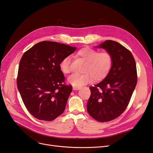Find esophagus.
Wrapping results in <instances>:
<instances>
[{
  "instance_id": "obj_1",
  "label": "esophagus",
  "mask_w": 153,
  "mask_h": 153,
  "mask_svg": "<svg viewBox=\"0 0 153 153\" xmlns=\"http://www.w3.org/2000/svg\"><path fill=\"white\" fill-rule=\"evenodd\" d=\"M81 89L80 87H76V86H73V90H79Z\"/></svg>"
}]
</instances>
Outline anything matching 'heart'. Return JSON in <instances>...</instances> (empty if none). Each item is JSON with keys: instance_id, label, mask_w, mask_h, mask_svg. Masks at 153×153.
Returning <instances> with one entry per match:
<instances>
[{"instance_id": "obj_1", "label": "heart", "mask_w": 153, "mask_h": 153, "mask_svg": "<svg viewBox=\"0 0 153 153\" xmlns=\"http://www.w3.org/2000/svg\"><path fill=\"white\" fill-rule=\"evenodd\" d=\"M78 57L87 62L84 72L85 74H73L68 78L69 84L76 87L84 86L93 80L100 81L103 80L109 73L112 64V58L107 52H99L90 48H84L76 53ZM71 58L70 56L64 57L59 63V68L64 74H69L71 71Z\"/></svg>"}]
</instances>
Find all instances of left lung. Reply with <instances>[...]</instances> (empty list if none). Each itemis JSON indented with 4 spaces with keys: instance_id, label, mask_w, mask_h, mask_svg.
Segmentation results:
<instances>
[{
    "instance_id": "left-lung-1",
    "label": "left lung",
    "mask_w": 153,
    "mask_h": 153,
    "mask_svg": "<svg viewBox=\"0 0 153 153\" xmlns=\"http://www.w3.org/2000/svg\"><path fill=\"white\" fill-rule=\"evenodd\" d=\"M95 48L108 52L112 64L103 80L89 87L87 109L96 121L107 122L118 117L128 105L137 85L136 62L130 51L116 41H105Z\"/></svg>"
}]
</instances>
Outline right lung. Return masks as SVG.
Segmentation results:
<instances>
[{
    "label": "right lung",
    "mask_w": 153,
    "mask_h": 153,
    "mask_svg": "<svg viewBox=\"0 0 153 153\" xmlns=\"http://www.w3.org/2000/svg\"><path fill=\"white\" fill-rule=\"evenodd\" d=\"M76 47L55 41H41L23 55L17 87L25 107L38 119L51 121L66 108L72 86L65 85L59 63Z\"/></svg>",
    "instance_id": "1"
}]
</instances>
